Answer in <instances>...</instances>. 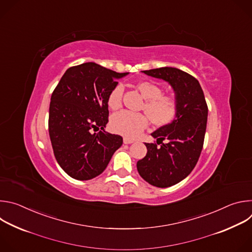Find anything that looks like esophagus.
<instances>
[{
  "mask_svg": "<svg viewBox=\"0 0 252 252\" xmlns=\"http://www.w3.org/2000/svg\"><path fill=\"white\" fill-rule=\"evenodd\" d=\"M132 142H134L133 139L128 138V137H124V143H125V145H129V143H132Z\"/></svg>",
  "mask_w": 252,
  "mask_h": 252,
  "instance_id": "1",
  "label": "esophagus"
}]
</instances>
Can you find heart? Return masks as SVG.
Instances as JSON below:
<instances>
[{"label": "heart", "mask_w": 252, "mask_h": 252, "mask_svg": "<svg viewBox=\"0 0 252 252\" xmlns=\"http://www.w3.org/2000/svg\"><path fill=\"white\" fill-rule=\"evenodd\" d=\"M136 89L147 100L143 110L152 122L157 126H166L172 123L178 114V101L172 94H161V87L152 81H141L136 84ZM124 88L116 86L107 96V104L117 110L122 104ZM149 126V118L146 115L123 111L115 114L111 119V128L114 132L128 138L138 136Z\"/></svg>", "instance_id": "heart-1"}]
</instances>
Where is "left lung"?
<instances>
[{
	"mask_svg": "<svg viewBox=\"0 0 252 252\" xmlns=\"http://www.w3.org/2000/svg\"><path fill=\"white\" fill-rule=\"evenodd\" d=\"M143 74L167 82L178 101L175 120L152 133L157 143H147V156L136 163L139 175L157 188H168L185 179L194 168L207 123V104L198 81L186 71L163 66ZM166 140L163 144L162 141ZM160 144V146H158Z\"/></svg>",
	"mask_w": 252,
	"mask_h": 252,
	"instance_id": "obj_1",
	"label": "left lung"
}]
</instances>
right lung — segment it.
<instances>
[{
  "label": "right lung",
  "instance_id": "right-lung-1",
  "mask_svg": "<svg viewBox=\"0 0 252 252\" xmlns=\"http://www.w3.org/2000/svg\"><path fill=\"white\" fill-rule=\"evenodd\" d=\"M126 75L84 63L67 68L53 92L50 138L58 163L70 177L89 181L99 175L123 145L121 135L104 127L109 122L107 96L118 86L116 80Z\"/></svg>",
  "mask_w": 252,
  "mask_h": 252
}]
</instances>
